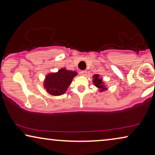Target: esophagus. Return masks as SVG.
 I'll use <instances>...</instances> for the list:
<instances>
[{"label":"esophagus","mask_w":155,"mask_h":155,"mask_svg":"<svg viewBox=\"0 0 155 155\" xmlns=\"http://www.w3.org/2000/svg\"><path fill=\"white\" fill-rule=\"evenodd\" d=\"M80 74L81 76H84V77H85V76L87 75V71H81L80 72Z\"/></svg>","instance_id":"1"}]
</instances>
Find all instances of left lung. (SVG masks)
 <instances>
[{
  "label": "left lung",
  "instance_id": "obj_1",
  "mask_svg": "<svg viewBox=\"0 0 155 155\" xmlns=\"http://www.w3.org/2000/svg\"><path fill=\"white\" fill-rule=\"evenodd\" d=\"M93 83L100 92L107 90V87L105 83L103 81L102 78L99 74H94L93 76Z\"/></svg>",
  "mask_w": 155,
  "mask_h": 155
}]
</instances>
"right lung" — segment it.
Returning <instances> with one entry per match:
<instances>
[{
	"label": "right lung",
	"mask_w": 155,
	"mask_h": 155,
	"mask_svg": "<svg viewBox=\"0 0 155 155\" xmlns=\"http://www.w3.org/2000/svg\"><path fill=\"white\" fill-rule=\"evenodd\" d=\"M75 71L62 68L57 72H51L45 76L43 81V87L48 94L59 96L66 93L73 78L77 76Z\"/></svg>",
	"instance_id": "right-lung-1"
}]
</instances>
